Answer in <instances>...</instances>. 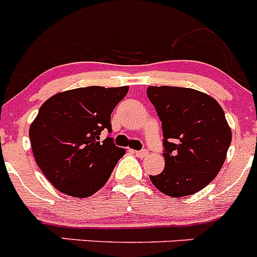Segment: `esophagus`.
Listing matches in <instances>:
<instances>
[{"label": "esophagus", "mask_w": 257, "mask_h": 257, "mask_svg": "<svg viewBox=\"0 0 257 257\" xmlns=\"http://www.w3.org/2000/svg\"><path fill=\"white\" fill-rule=\"evenodd\" d=\"M136 157H139V158H144V157L148 156V151H135L134 152Z\"/></svg>", "instance_id": "1"}]
</instances>
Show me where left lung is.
Returning a JSON list of instances; mask_svg holds the SVG:
<instances>
[{
    "instance_id": "obj_1",
    "label": "left lung",
    "mask_w": 257,
    "mask_h": 257,
    "mask_svg": "<svg viewBox=\"0 0 257 257\" xmlns=\"http://www.w3.org/2000/svg\"><path fill=\"white\" fill-rule=\"evenodd\" d=\"M149 100L162 122L165 169L149 176L169 197L194 194L221 170L231 142L224 110L212 96L194 88L149 86Z\"/></svg>"
}]
</instances>
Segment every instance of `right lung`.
<instances>
[{
    "mask_svg": "<svg viewBox=\"0 0 257 257\" xmlns=\"http://www.w3.org/2000/svg\"><path fill=\"white\" fill-rule=\"evenodd\" d=\"M128 86L73 88L47 99L29 127L32 152L47 180L67 196L86 198L103 188L126 153L110 138V114Z\"/></svg>",
    "mask_w": 257,
    "mask_h": 257,
    "instance_id": "add662e5",
    "label": "right lung"
}]
</instances>
